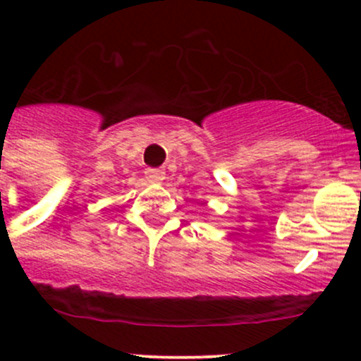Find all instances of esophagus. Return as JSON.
I'll use <instances>...</instances> for the list:
<instances>
[{
    "label": "esophagus",
    "mask_w": 361,
    "mask_h": 361,
    "mask_svg": "<svg viewBox=\"0 0 361 361\" xmlns=\"http://www.w3.org/2000/svg\"><path fill=\"white\" fill-rule=\"evenodd\" d=\"M145 176H147L150 183H162L166 173H164V169H147L145 171Z\"/></svg>",
    "instance_id": "34e87169"
}]
</instances>
